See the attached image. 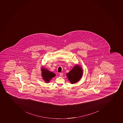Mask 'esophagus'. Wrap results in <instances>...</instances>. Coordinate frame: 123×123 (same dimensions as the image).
Instances as JSON below:
<instances>
[{"mask_svg":"<svg viewBox=\"0 0 123 123\" xmlns=\"http://www.w3.org/2000/svg\"><path fill=\"white\" fill-rule=\"evenodd\" d=\"M63 75V74L62 73H60V77H62Z\"/></svg>","mask_w":123,"mask_h":123,"instance_id":"esophagus-1","label":"esophagus"}]
</instances>
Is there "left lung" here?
Wrapping results in <instances>:
<instances>
[{"mask_svg": "<svg viewBox=\"0 0 123 123\" xmlns=\"http://www.w3.org/2000/svg\"><path fill=\"white\" fill-rule=\"evenodd\" d=\"M83 73L81 67L79 65H76L66 75L70 83L74 84L78 82L80 80L82 76Z\"/></svg>", "mask_w": 123, "mask_h": 123, "instance_id": "1", "label": "left lung"}]
</instances>
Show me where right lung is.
<instances>
[{
    "label": "right lung",
    "instance_id": "obj_1",
    "mask_svg": "<svg viewBox=\"0 0 123 123\" xmlns=\"http://www.w3.org/2000/svg\"><path fill=\"white\" fill-rule=\"evenodd\" d=\"M41 70L42 76L45 83H49L52 78H54L56 76V75L53 72L49 71L46 68H42Z\"/></svg>",
    "mask_w": 123,
    "mask_h": 123
}]
</instances>
